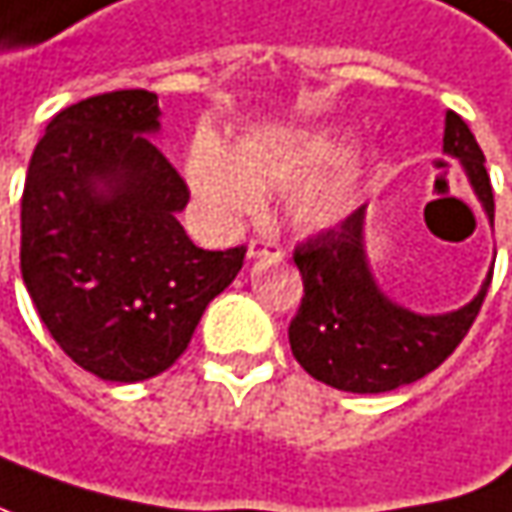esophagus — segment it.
<instances>
[{"label": "esophagus", "instance_id": "34e87169", "mask_svg": "<svg viewBox=\"0 0 512 512\" xmlns=\"http://www.w3.org/2000/svg\"><path fill=\"white\" fill-rule=\"evenodd\" d=\"M246 257L249 260H257V257H281V249L275 243H266V240H252L249 249H246Z\"/></svg>", "mask_w": 512, "mask_h": 512}]
</instances>
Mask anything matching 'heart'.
Instances as JSON below:
<instances>
[{"label": "heart", "instance_id": "b5f03b06", "mask_svg": "<svg viewBox=\"0 0 512 512\" xmlns=\"http://www.w3.org/2000/svg\"><path fill=\"white\" fill-rule=\"evenodd\" d=\"M350 144V133L339 127L249 136L234 150L202 133L188 150L185 173L199 208L217 226H231L255 211L260 191H289V220L307 231H324L359 205L371 179V162L341 165Z\"/></svg>", "mask_w": 512, "mask_h": 512}]
</instances>
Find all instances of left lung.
<instances>
[{
  "label": "left lung",
  "mask_w": 512,
  "mask_h": 512,
  "mask_svg": "<svg viewBox=\"0 0 512 512\" xmlns=\"http://www.w3.org/2000/svg\"><path fill=\"white\" fill-rule=\"evenodd\" d=\"M443 153L458 159L490 226L496 214L484 153L466 121L446 112ZM304 298L289 324V347L298 365L318 382L350 394H382L432 374L461 345L478 316L487 286L452 310L423 316L397 304L376 281L365 249V208L295 249Z\"/></svg>",
  "instance_id": "1"
}]
</instances>
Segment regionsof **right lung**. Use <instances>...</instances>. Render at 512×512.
<instances>
[{
    "instance_id": "right-lung-1",
    "label": "right lung",
    "mask_w": 512,
    "mask_h": 512,
    "mask_svg": "<svg viewBox=\"0 0 512 512\" xmlns=\"http://www.w3.org/2000/svg\"><path fill=\"white\" fill-rule=\"evenodd\" d=\"M159 115L147 89L66 106L22 191L28 295L63 353L106 382L167 371L246 257L243 246L199 249L176 220L188 185L150 141Z\"/></svg>"
}]
</instances>
